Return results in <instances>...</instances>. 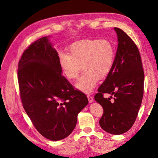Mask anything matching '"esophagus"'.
<instances>
[{
	"label": "esophagus",
	"mask_w": 158,
	"mask_h": 158,
	"mask_svg": "<svg viewBox=\"0 0 158 158\" xmlns=\"http://www.w3.org/2000/svg\"><path fill=\"white\" fill-rule=\"evenodd\" d=\"M87 98H88V101H89V103L93 102V101H94V98H93L92 96H91L90 95H87Z\"/></svg>",
	"instance_id": "esophagus-1"
}]
</instances>
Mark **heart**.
<instances>
[{"instance_id":"obj_1","label":"heart","mask_w":158,"mask_h":158,"mask_svg":"<svg viewBox=\"0 0 158 158\" xmlns=\"http://www.w3.org/2000/svg\"><path fill=\"white\" fill-rule=\"evenodd\" d=\"M114 59V49L109 40H83L72 44L68 54L60 55V65L64 76L70 81L82 75L76 86L83 92H93L98 79L105 78L111 71Z\"/></svg>"}]
</instances>
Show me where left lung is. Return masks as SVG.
<instances>
[{"instance_id":"1","label":"left lung","mask_w":158,"mask_h":158,"mask_svg":"<svg viewBox=\"0 0 158 158\" xmlns=\"http://www.w3.org/2000/svg\"><path fill=\"white\" fill-rule=\"evenodd\" d=\"M114 29L118 36L117 53L111 71L94 97L103 107L99 120L102 129L112 135H121L129 131L136 119L143 95L144 72L136 45L122 29ZM104 93L113 95L114 99L104 98Z\"/></svg>"}]
</instances>
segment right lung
I'll return each instance as SVG.
<instances>
[{
  "label": "right lung",
  "mask_w": 158,
  "mask_h": 158,
  "mask_svg": "<svg viewBox=\"0 0 158 158\" xmlns=\"http://www.w3.org/2000/svg\"><path fill=\"white\" fill-rule=\"evenodd\" d=\"M60 57L45 36L29 45L18 65L23 108L35 127L48 139L70 135L78 113L88 104L86 95L74 89L61 75Z\"/></svg>",
  "instance_id": "add662e5"
}]
</instances>
